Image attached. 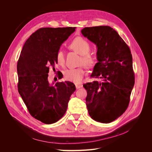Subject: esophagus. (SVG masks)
<instances>
[{
    "label": "esophagus",
    "mask_w": 152,
    "mask_h": 152,
    "mask_svg": "<svg viewBox=\"0 0 152 152\" xmlns=\"http://www.w3.org/2000/svg\"><path fill=\"white\" fill-rule=\"evenodd\" d=\"M76 87L77 89H78L79 88H81V87H83V85L82 84H76Z\"/></svg>",
    "instance_id": "1"
}]
</instances>
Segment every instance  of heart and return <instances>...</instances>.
Here are the masks:
<instances>
[{"label":"heart","mask_w":152,"mask_h":152,"mask_svg":"<svg viewBox=\"0 0 152 152\" xmlns=\"http://www.w3.org/2000/svg\"><path fill=\"white\" fill-rule=\"evenodd\" d=\"M69 47L71 50L81 55L80 64H84L87 68L92 67L94 65L96 57L95 55L89 53L91 46L84 39L81 37L75 38L71 42ZM57 61L60 66H63L65 64V56L62 50L58 52L57 54ZM84 75L85 71L83 67L67 69L64 73V77L66 80L75 83H81Z\"/></svg>","instance_id":"1"}]
</instances>
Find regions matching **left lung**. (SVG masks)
<instances>
[{
    "instance_id": "1",
    "label": "left lung",
    "mask_w": 152,
    "mask_h": 152,
    "mask_svg": "<svg viewBox=\"0 0 152 152\" xmlns=\"http://www.w3.org/2000/svg\"><path fill=\"white\" fill-rule=\"evenodd\" d=\"M81 33L97 46L98 62L91 76L102 80L83 85L87 93V110L94 120L109 123L121 116L129 105L135 83L132 54L110 26L86 27Z\"/></svg>"
}]
</instances>
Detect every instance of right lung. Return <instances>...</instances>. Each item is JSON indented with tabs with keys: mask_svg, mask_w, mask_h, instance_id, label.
I'll return each mask as SVG.
<instances>
[{
	"mask_svg": "<svg viewBox=\"0 0 152 152\" xmlns=\"http://www.w3.org/2000/svg\"><path fill=\"white\" fill-rule=\"evenodd\" d=\"M76 28H42L26 40L17 63L18 90L31 115L43 123L58 121L66 113L75 85L65 81L50 83L49 68L57 64L61 45ZM59 79L61 75L58 73Z\"/></svg>",
	"mask_w": 152,
	"mask_h": 152,
	"instance_id": "right-lung-1",
	"label": "right lung"
}]
</instances>
